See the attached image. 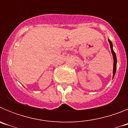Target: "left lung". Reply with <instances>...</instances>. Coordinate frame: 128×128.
<instances>
[{"instance_id": "left-lung-1", "label": "left lung", "mask_w": 128, "mask_h": 128, "mask_svg": "<svg viewBox=\"0 0 128 128\" xmlns=\"http://www.w3.org/2000/svg\"><path fill=\"white\" fill-rule=\"evenodd\" d=\"M108 42H109L110 45L111 51H112L113 58H114V70H113V78H114V76L115 74V72H116V69H117V57H116V54H115V52H114V49H113L112 42L110 40V39H108Z\"/></svg>"}]
</instances>
